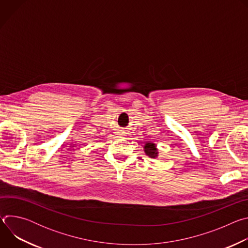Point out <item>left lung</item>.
I'll use <instances>...</instances> for the list:
<instances>
[{
    "mask_svg": "<svg viewBox=\"0 0 248 248\" xmlns=\"http://www.w3.org/2000/svg\"><path fill=\"white\" fill-rule=\"evenodd\" d=\"M144 149H145V153L151 157V158H155L157 156V149L155 147V144L153 143H147L145 146H144Z\"/></svg>",
    "mask_w": 248,
    "mask_h": 248,
    "instance_id": "1",
    "label": "left lung"
}]
</instances>
